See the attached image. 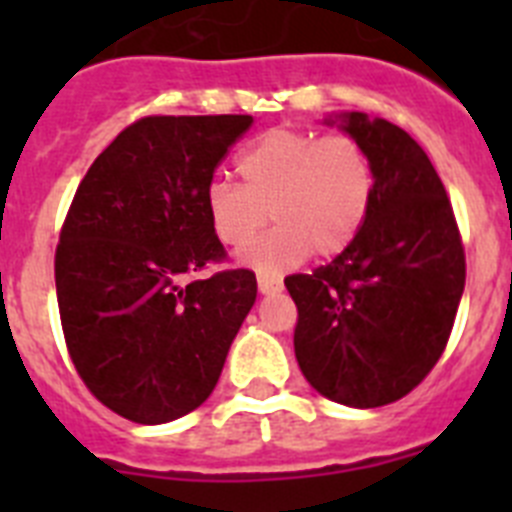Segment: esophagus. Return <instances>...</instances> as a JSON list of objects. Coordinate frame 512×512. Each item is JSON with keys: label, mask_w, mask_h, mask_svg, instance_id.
Wrapping results in <instances>:
<instances>
[{"label": "esophagus", "mask_w": 512, "mask_h": 512, "mask_svg": "<svg viewBox=\"0 0 512 512\" xmlns=\"http://www.w3.org/2000/svg\"><path fill=\"white\" fill-rule=\"evenodd\" d=\"M282 289V282L274 277H264V274H259V292L261 295H274V292H279Z\"/></svg>", "instance_id": "34e87169"}]
</instances>
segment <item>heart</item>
Wrapping results in <instances>:
<instances>
[{
	"label": "heart",
	"instance_id": "obj_1",
	"mask_svg": "<svg viewBox=\"0 0 512 512\" xmlns=\"http://www.w3.org/2000/svg\"><path fill=\"white\" fill-rule=\"evenodd\" d=\"M243 184L212 179L205 212L223 246H246L274 220L277 228L241 253L261 274H282L310 251L333 259L356 241L374 200L372 158L351 135L271 128L238 156Z\"/></svg>",
	"mask_w": 512,
	"mask_h": 512
}]
</instances>
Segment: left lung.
I'll use <instances>...</instances> for the list:
<instances>
[{
    "label": "left lung",
    "instance_id": "obj_1",
    "mask_svg": "<svg viewBox=\"0 0 512 512\" xmlns=\"http://www.w3.org/2000/svg\"><path fill=\"white\" fill-rule=\"evenodd\" d=\"M336 120L372 158V207L346 251L284 284L297 305L295 356L307 382L348 408H379L415 390L441 359L467 261L423 148L382 117Z\"/></svg>",
    "mask_w": 512,
    "mask_h": 512
}]
</instances>
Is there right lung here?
I'll use <instances>...</instances> for the list:
<instances>
[{"instance_id":"right-lung-1","label":"right lung","mask_w":512,"mask_h":512,"mask_svg":"<svg viewBox=\"0 0 512 512\" xmlns=\"http://www.w3.org/2000/svg\"><path fill=\"white\" fill-rule=\"evenodd\" d=\"M251 115H151L81 179L56 248L63 338L94 397L143 425L200 408L256 302V274H184L228 259L205 189Z\"/></svg>"}]
</instances>
